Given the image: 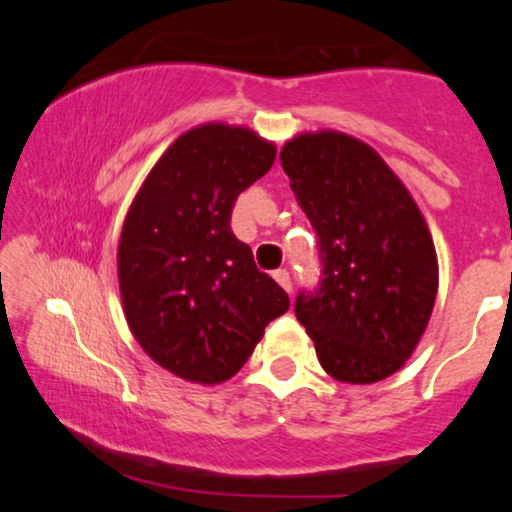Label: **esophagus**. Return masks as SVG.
<instances>
[{
	"instance_id": "1",
	"label": "esophagus",
	"mask_w": 512,
	"mask_h": 512,
	"mask_svg": "<svg viewBox=\"0 0 512 512\" xmlns=\"http://www.w3.org/2000/svg\"><path fill=\"white\" fill-rule=\"evenodd\" d=\"M277 279V284L282 286V289L286 291V293H291V289H293V282H291V275H289V270H277L275 275H272Z\"/></svg>"
}]
</instances>
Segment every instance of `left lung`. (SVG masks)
<instances>
[{"instance_id":"left-lung-1","label":"left lung","mask_w":512,"mask_h":512,"mask_svg":"<svg viewBox=\"0 0 512 512\" xmlns=\"http://www.w3.org/2000/svg\"><path fill=\"white\" fill-rule=\"evenodd\" d=\"M317 233L319 284L296 317L335 380L380 382L403 366L429 324L438 261L424 216L387 163L359 139L317 132L279 153Z\"/></svg>"}]
</instances>
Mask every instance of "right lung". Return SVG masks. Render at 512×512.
<instances>
[{
    "mask_svg": "<svg viewBox=\"0 0 512 512\" xmlns=\"http://www.w3.org/2000/svg\"><path fill=\"white\" fill-rule=\"evenodd\" d=\"M247 128L209 123L181 135L139 188L118 242L130 331L158 366L198 384L233 377L289 310L230 230L237 195L275 163Z\"/></svg>",
    "mask_w": 512,
    "mask_h": 512,
    "instance_id": "add662e5",
    "label": "right lung"
}]
</instances>
